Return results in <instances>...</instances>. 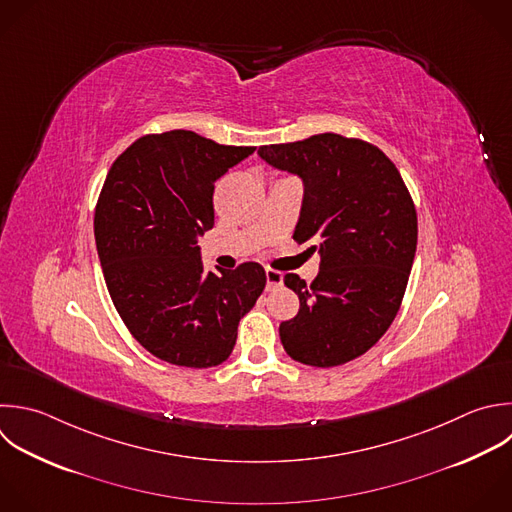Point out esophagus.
Returning <instances> with one entry per match:
<instances>
[{
	"label": "esophagus",
	"instance_id": "obj_1",
	"mask_svg": "<svg viewBox=\"0 0 512 512\" xmlns=\"http://www.w3.org/2000/svg\"><path fill=\"white\" fill-rule=\"evenodd\" d=\"M282 272L278 270H266V290H276L278 286H282Z\"/></svg>",
	"mask_w": 512,
	"mask_h": 512
}]
</instances>
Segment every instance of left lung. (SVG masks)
I'll return each instance as SVG.
<instances>
[{"label":"left lung","instance_id":"obj_1","mask_svg":"<svg viewBox=\"0 0 512 512\" xmlns=\"http://www.w3.org/2000/svg\"><path fill=\"white\" fill-rule=\"evenodd\" d=\"M258 154L302 178L292 238L320 254L312 284L284 276L300 310L280 324L282 346L308 366L346 364L382 338L400 308L418 238L414 202L388 156L364 140L328 132Z\"/></svg>","mask_w":512,"mask_h":512}]
</instances>
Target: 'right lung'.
Wrapping results in <instances>:
<instances>
[{
    "mask_svg": "<svg viewBox=\"0 0 512 512\" xmlns=\"http://www.w3.org/2000/svg\"><path fill=\"white\" fill-rule=\"evenodd\" d=\"M254 150L172 130L136 140L106 176L94 216L106 286L132 336L164 362L222 364L266 286L258 262L206 272L198 246L214 226L216 180Z\"/></svg>",
    "mask_w": 512,
    "mask_h": 512,
    "instance_id": "add662e5",
    "label": "right lung"
}]
</instances>
